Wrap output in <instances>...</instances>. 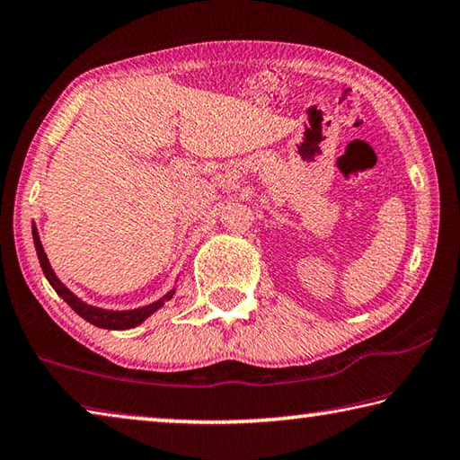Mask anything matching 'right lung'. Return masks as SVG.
I'll use <instances>...</instances> for the list:
<instances>
[{"instance_id":"1","label":"right lung","mask_w":460,"mask_h":460,"mask_svg":"<svg viewBox=\"0 0 460 460\" xmlns=\"http://www.w3.org/2000/svg\"><path fill=\"white\" fill-rule=\"evenodd\" d=\"M31 234H34L36 254H38L40 267H42V270H44V277L48 279V283L52 285V288L56 293H58V296H62V299L66 301L72 309H75V313H78L80 317L88 321V323L94 325V327H101V329H131V327H137V325H141L145 319L151 317L157 309L164 307V305L175 295V287H173L172 291L161 296V299L145 305V307L127 309V311H112V309L94 307V305H88V303L80 299V296H76L66 285L62 283L58 277H56V272L50 267V261H48V256L44 252V246H42V243H40V234H38L36 224H31Z\"/></svg>"}]
</instances>
